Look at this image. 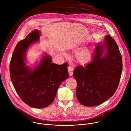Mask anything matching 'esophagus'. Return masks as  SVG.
I'll use <instances>...</instances> for the list:
<instances>
[{"instance_id":"esophagus-1","label":"esophagus","mask_w":131,"mask_h":131,"mask_svg":"<svg viewBox=\"0 0 131 131\" xmlns=\"http://www.w3.org/2000/svg\"><path fill=\"white\" fill-rule=\"evenodd\" d=\"M68 72L70 75H72L73 72V68L71 66H69L68 68Z\"/></svg>"}]
</instances>
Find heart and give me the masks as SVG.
<instances>
[{"label": "heart", "instance_id": "heart-1", "mask_svg": "<svg viewBox=\"0 0 131 131\" xmlns=\"http://www.w3.org/2000/svg\"><path fill=\"white\" fill-rule=\"evenodd\" d=\"M79 47V44L77 43L74 45V48ZM92 53L91 51L88 49H85L78 52L76 55V58L78 61L83 64L89 63L91 60Z\"/></svg>", "mask_w": 131, "mask_h": 131}]
</instances>
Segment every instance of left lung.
Masks as SVG:
<instances>
[{
	"mask_svg": "<svg viewBox=\"0 0 131 131\" xmlns=\"http://www.w3.org/2000/svg\"><path fill=\"white\" fill-rule=\"evenodd\" d=\"M105 48L107 52L102 57ZM122 68L118 46L110 35H107L103 46L98 44L96 46L91 62L84 67L78 66L74 70L79 102L85 106H94L112 97L118 87Z\"/></svg>",
	"mask_w": 131,
	"mask_h": 131,
	"instance_id": "obj_1",
	"label": "left lung"
}]
</instances>
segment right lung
<instances>
[{
	"instance_id": "1",
	"label": "right lung",
	"mask_w": 131,
	"mask_h": 131,
	"mask_svg": "<svg viewBox=\"0 0 131 131\" xmlns=\"http://www.w3.org/2000/svg\"><path fill=\"white\" fill-rule=\"evenodd\" d=\"M39 38L38 30L30 33L17 45L9 65L10 75L20 98L29 106L41 108L51 104L58 89L68 78V63H52L51 57L45 56L34 70L28 68L24 62L28 47Z\"/></svg>"
}]
</instances>
